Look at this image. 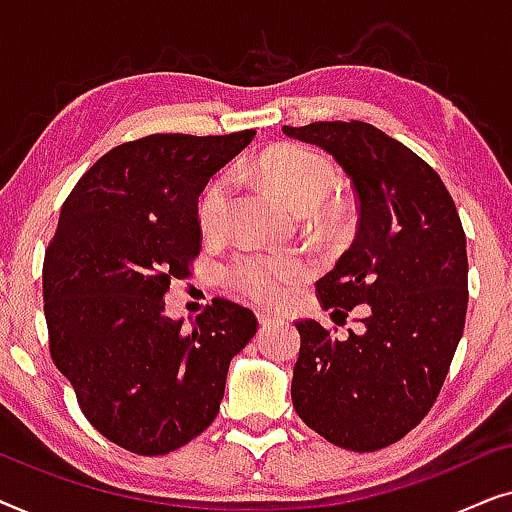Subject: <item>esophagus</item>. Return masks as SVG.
<instances>
[{"mask_svg":"<svg viewBox=\"0 0 512 512\" xmlns=\"http://www.w3.org/2000/svg\"><path fill=\"white\" fill-rule=\"evenodd\" d=\"M275 317H272V314H265V312H258V324H261L263 328H268V326H272L275 324Z\"/></svg>","mask_w":512,"mask_h":512,"instance_id":"esophagus-1","label":"esophagus"}]
</instances>
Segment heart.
Returning <instances> with one entry per match:
<instances>
[{"label":"heart","instance_id":"b5f03b06","mask_svg":"<svg viewBox=\"0 0 512 512\" xmlns=\"http://www.w3.org/2000/svg\"><path fill=\"white\" fill-rule=\"evenodd\" d=\"M256 177L300 214L317 212L340 184L338 167L324 153L298 144L265 151L256 163ZM230 214V181L226 174L209 181L198 200V226L205 237H219ZM303 270L293 258H263L244 254L230 265L228 277L249 298L277 305L286 286L298 282Z\"/></svg>","mask_w":512,"mask_h":512}]
</instances>
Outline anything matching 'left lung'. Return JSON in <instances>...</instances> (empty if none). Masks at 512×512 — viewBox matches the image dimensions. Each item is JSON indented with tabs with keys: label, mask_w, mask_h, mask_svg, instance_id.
Segmentation results:
<instances>
[{
	"label": "left lung",
	"mask_w": 512,
	"mask_h": 512,
	"mask_svg": "<svg viewBox=\"0 0 512 512\" xmlns=\"http://www.w3.org/2000/svg\"><path fill=\"white\" fill-rule=\"evenodd\" d=\"M342 167L359 200L352 247L317 282L324 310L363 326L333 338L319 321H298L300 354L291 401L328 443L382 450L422 422L443 387L464 333L466 235L436 172L375 125H284Z\"/></svg>",
	"instance_id": "left-lung-1"
}]
</instances>
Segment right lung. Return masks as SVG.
I'll use <instances>...</instances> for the list:
<instances>
[{"mask_svg":"<svg viewBox=\"0 0 512 512\" xmlns=\"http://www.w3.org/2000/svg\"><path fill=\"white\" fill-rule=\"evenodd\" d=\"M254 130L151 135L116 146L79 179L44 258L51 356L83 415L135 454H167L219 412L228 366L256 333L216 298L191 328L165 314L172 279L200 251L198 198Z\"/></svg>","mask_w":512,"mask_h":512,"instance_id":"1","label":"right lung"}]
</instances>
